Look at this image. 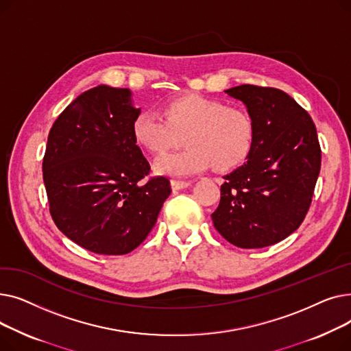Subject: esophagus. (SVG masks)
Instances as JSON below:
<instances>
[{"mask_svg":"<svg viewBox=\"0 0 351 351\" xmlns=\"http://www.w3.org/2000/svg\"><path fill=\"white\" fill-rule=\"evenodd\" d=\"M171 186L173 191H180V189H185L188 186H191V182L189 180H171Z\"/></svg>","mask_w":351,"mask_h":351,"instance_id":"obj_1","label":"esophagus"}]
</instances>
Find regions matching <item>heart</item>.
Returning <instances> with one entry per match:
<instances>
[{
	"label": "heart",
	"mask_w": 351,
	"mask_h": 351,
	"mask_svg": "<svg viewBox=\"0 0 351 351\" xmlns=\"http://www.w3.org/2000/svg\"><path fill=\"white\" fill-rule=\"evenodd\" d=\"M163 114L143 110L132 122L134 139L152 154H163L186 135V149L155 160L159 175L185 178L210 166L229 171L243 163L253 147L254 121L241 106L189 94L166 102Z\"/></svg>",
	"instance_id": "obj_1"
}]
</instances>
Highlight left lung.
I'll list each match as a JSON object with an SVG mask.
<instances>
[{"label":"left lung","mask_w":351,"mask_h":351,"mask_svg":"<svg viewBox=\"0 0 351 351\" xmlns=\"http://www.w3.org/2000/svg\"><path fill=\"white\" fill-rule=\"evenodd\" d=\"M225 92L245 104L256 136L246 162L223 176L212 220L229 243L261 249L291 234L308 210L322 165L316 126L280 89L239 85Z\"/></svg>","instance_id":"1"}]
</instances>
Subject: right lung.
<instances>
[{"mask_svg": "<svg viewBox=\"0 0 351 351\" xmlns=\"http://www.w3.org/2000/svg\"><path fill=\"white\" fill-rule=\"evenodd\" d=\"M141 114L128 88L98 85L53 122L43 162L49 212L72 242L98 254H126L155 226L169 179L141 182L151 166L132 135Z\"/></svg>", "mask_w": 351, "mask_h": 351, "instance_id": "add662e5", "label": "right lung"}]
</instances>
